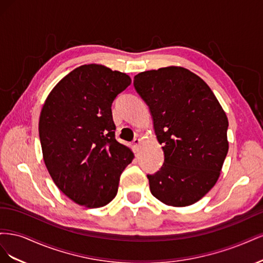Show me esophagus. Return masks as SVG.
Masks as SVG:
<instances>
[{
	"label": "esophagus",
	"mask_w": 263,
	"mask_h": 263,
	"mask_svg": "<svg viewBox=\"0 0 263 263\" xmlns=\"http://www.w3.org/2000/svg\"><path fill=\"white\" fill-rule=\"evenodd\" d=\"M140 144H141V139L140 138H135L134 139L132 146H133V149H134L135 153H137V151H138V149L140 147Z\"/></svg>",
	"instance_id": "esophagus-1"
}]
</instances>
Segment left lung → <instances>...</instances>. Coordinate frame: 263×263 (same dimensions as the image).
I'll use <instances>...</instances> for the list:
<instances>
[{
	"mask_svg": "<svg viewBox=\"0 0 263 263\" xmlns=\"http://www.w3.org/2000/svg\"><path fill=\"white\" fill-rule=\"evenodd\" d=\"M134 85L163 145V165L147 176L151 194L174 208L196 203L216 184L228 153L225 110L203 79L183 67L140 72Z\"/></svg>",
	"mask_w": 263,
	"mask_h": 263,
	"instance_id": "left-lung-1",
	"label": "left lung"
}]
</instances>
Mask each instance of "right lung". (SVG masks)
Wrapping results in <instances>:
<instances>
[{
  "label": "right lung",
  "instance_id": "right-lung-1",
  "mask_svg": "<svg viewBox=\"0 0 263 263\" xmlns=\"http://www.w3.org/2000/svg\"><path fill=\"white\" fill-rule=\"evenodd\" d=\"M132 83L126 73L90 63L54 85L39 117L43 158L54 184L87 209L107 205L134 159L115 139L112 103Z\"/></svg>",
  "mask_w": 263,
  "mask_h": 263
}]
</instances>
